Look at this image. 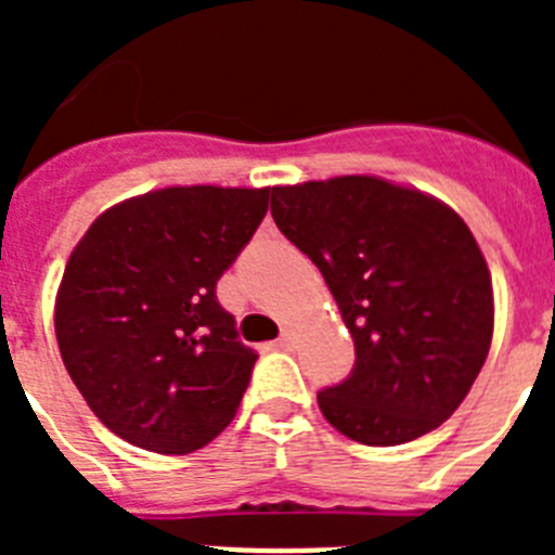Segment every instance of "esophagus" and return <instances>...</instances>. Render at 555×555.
Masks as SVG:
<instances>
[{
  "label": "esophagus",
  "instance_id": "esophagus-1",
  "mask_svg": "<svg viewBox=\"0 0 555 555\" xmlns=\"http://www.w3.org/2000/svg\"><path fill=\"white\" fill-rule=\"evenodd\" d=\"M278 347H281V350H292V347H294V333L292 331H283L281 336H278Z\"/></svg>",
  "mask_w": 555,
  "mask_h": 555
}]
</instances>
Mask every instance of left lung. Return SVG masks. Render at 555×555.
<instances>
[{
    "mask_svg": "<svg viewBox=\"0 0 555 555\" xmlns=\"http://www.w3.org/2000/svg\"><path fill=\"white\" fill-rule=\"evenodd\" d=\"M272 219L317 263L356 345L350 375L317 395L327 423L370 448L439 428L492 345V281L464 219L366 175L278 185Z\"/></svg>",
    "mask_w": 555,
    "mask_h": 555,
    "instance_id": "1",
    "label": "left lung"
}]
</instances>
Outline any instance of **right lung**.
<instances>
[{
    "mask_svg": "<svg viewBox=\"0 0 555 555\" xmlns=\"http://www.w3.org/2000/svg\"><path fill=\"white\" fill-rule=\"evenodd\" d=\"M269 189H160L105 210L63 272V364L102 425L164 455L199 450L235 416L258 352L217 283L267 217Z\"/></svg>",
    "mask_w": 555,
    "mask_h": 555,
    "instance_id": "add662e5",
    "label": "right lung"
}]
</instances>
